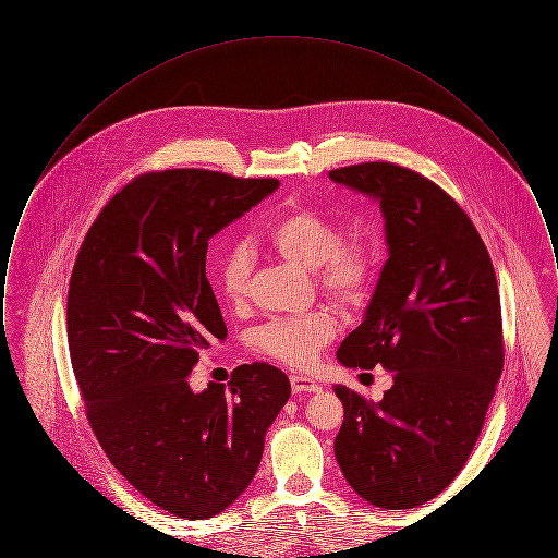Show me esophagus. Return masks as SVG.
I'll return each instance as SVG.
<instances>
[{"label":"esophagus","mask_w":558,"mask_h":558,"mask_svg":"<svg viewBox=\"0 0 558 558\" xmlns=\"http://www.w3.org/2000/svg\"><path fill=\"white\" fill-rule=\"evenodd\" d=\"M291 387L294 393H318V383L310 376H303V374H291Z\"/></svg>","instance_id":"esophagus-1"}]
</instances>
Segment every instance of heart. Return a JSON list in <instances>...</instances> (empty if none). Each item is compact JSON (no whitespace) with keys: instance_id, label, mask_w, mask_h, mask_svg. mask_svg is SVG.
<instances>
[{"instance_id":"1","label":"heart","mask_w":558,"mask_h":558,"mask_svg":"<svg viewBox=\"0 0 558 558\" xmlns=\"http://www.w3.org/2000/svg\"><path fill=\"white\" fill-rule=\"evenodd\" d=\"M341 226L324 211L294 205L267 223L264 242L282 259L314 269L319 291L341 305L364 299L374 276V251L366 240L341 239ZM251 255L244 246H232L217 267V284L226 301L240 305L248 294ZM337 319L319 310L294 318L267 322L253 335V347L262 355L292 368H307L319 349L337 335Z\"/></svg>"}]
</instances>
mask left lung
I'll return each mask as SVG.
<instances>
[{
  "label": "left lung",
  "mask_w": 558,
  "mask_h": 558,
  "mask_svg": "<svg viewBox=\"0 0 558 558\" xmlns=\"http://www.w3.org/2000/svg\"><path fill=\"white\" fill-rule=\"evenodd\" d=\"M328 175L380 203L389 246L364 322L337 360L393 372L376 403L335 387L345 408L335 456L366 502L414 508L460 473L496 393L505 366L496 271L471 217L421 173L383 160Z\"/></svg>",
  "instance_id": "left-lung-1"
}]
</instances>
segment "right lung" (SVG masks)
Here are the masks:
<instances>
[{
	"label": "right lung",
	"mask_w": 558,
	"mask_h": 558,
	"mask_svg": "<svg viewBox=\"0 0 558 558\" xmlns=\"http://www.w3.org/2000/svg\"><path fill=\"white\" fill-rule=\"evenodd\" d=\"M278 186L207 169L137 175L96 217L71 274L69 351L89 426L114 469L180 519L239 498L291 398L287 374L264 362L201 393L187 385L198 351L228 337L209 240Z\"/></svg>",
	"instance_id": "add662e5"
}]
</instances>
